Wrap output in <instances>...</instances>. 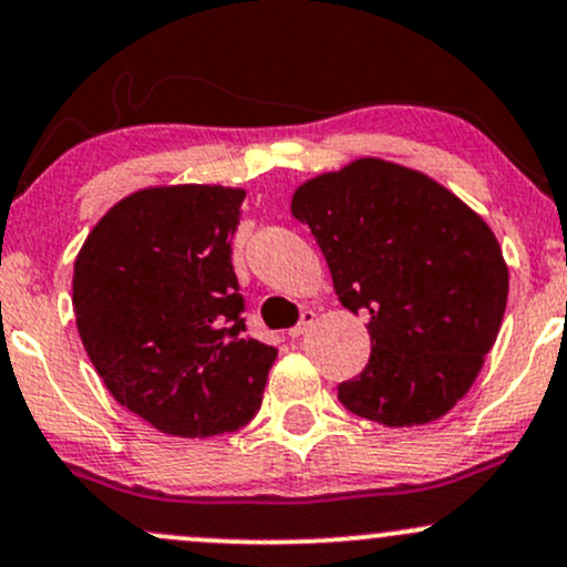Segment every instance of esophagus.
Instances as JSON below:
<instances>
[{
	"label": "esophagus",
	"mask_w": 567,
	"mask_h": 567,
	"mask_svg": "<svg viewBox=\"0 0 567 567\" xmlns=\"http://www.w3.org/2000/svg\"><path fill=\"white\" fill-rule=\"evenodd\" d=\"M311 324H315V311H311V309H306V311H301V320H298V324H292V328L288 330V336H290V338H298V336H303L306 330L311 328Z\"/></svg>",
	"instance_id": "esophagus-1"
}]
</instances>
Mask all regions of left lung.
Returning <instances> with one entry per match:
<instances>
[{
	"label": "left lung",
	"mask_w": 567,
	"mask_h": 567,
	"mask_svg": "<svg viewBox=\"0 0 567 567\" xmlns=\"http://www.w3.org/2000/svg\"><path fill=\"white\" fill-rule=\"evenodd\" d=\"M290 210L315 234L341 303L368 317L370 360L338 383L343 408L386 426L445 415L504 320L509 271L485 220L383 159L306 181Z\"/></svg>",
	"instance_id": "left-lung-1"
}]
</instances>
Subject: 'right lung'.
Masks as SVG:
<instances>
[{"label": "right lung", "mask_w": 567, "mask_h": 567, "mask_svg": "<svg viewBox=\"0 0 567 567\" xmlns=\"http://www.w3.org/2000/svg\"><path fill=\"white\" fill-rule=\"evenodd\" d=\"M245 192L143 188L116 202L74 264L76 330L122 408L173 437L237 432L277 349L247 338L231 237Z\"/></svg>", "instance_id": "add662e5"}]
</instances>
